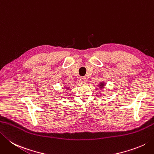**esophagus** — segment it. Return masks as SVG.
Wrapping results in <instances>:
<instances>
[{"label":"esophagus","instance_id":"34e87169","mask_svg":"<svg viewBox=\"0 0 154 154\" xmlns=\"http://www.w3.org/2000/svg\"><path fill=\"white\" fill-rule=\"evenodd\" d=\"M80 81H81V83H85L86 82H87V79L85 77H81V79H80Z\"/></svg>","mask_w":154,"mask_h":154}]
</instances>
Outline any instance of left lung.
<instances>
[{
	"label": "left lung",
	"mask_w": 154,
	"mask_h": 154,
	"mask_svg": "<svg viewBox=\"0 0 154 154\" xmlns=\"http://www.w3.org/2000/svg\"><path fill=\"white\" fill-rule=\"evenodd\" d=\"M103 85H104V84H103V83H101V84H100V85H99V86H101L100 87H101V88H102V87H103Z\"/></svg>",
	"instance_id": "8db88e82"
}]
</instances>
